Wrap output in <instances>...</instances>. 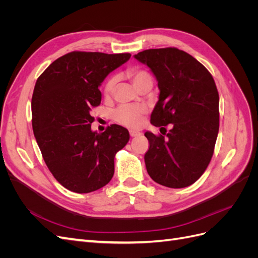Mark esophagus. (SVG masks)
Instances as JSON below:
<instances>
[{
  "label": "esophagus",
  "instance_id": "34e87169",
  "mask_svg": "<svg viewBox=\"0 0 258 258\" xmlns=\"http://www.w3.org/2000/svg\"><path fill=\"white\" fill-rule=\"evenodd\" d=\"M129 134H130V137H131V138H135V137L141 136V132L136 131V130H130V131H129Z\"/></svg>",
  "mask_w": 258,
  "mask_h": 258
}]
</instances>
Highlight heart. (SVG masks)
Masks as SVG:
<instances>
[{"label": "heart", "instance_id": "1", "mask_svg": "<svg viewBox=\"0 0 258 258\" xmlns=\"http://www.w3.org/2000/svg\"><path fill=\"white\" fill-rule=\"evenodd\" d=\"M128 76L134 82L137 88H142L145 85H152L153 86V79L151 74L145 70L134 68L130 69L128 71ZM117 84V76L113 75L108 79L104 85V95L106 97H110L114 92V89ZM147 108L144 105H129L124 104L119 106L114 112V119L129 128H137L142 123L143 116L146 114Z\"/></svg>", "mask_w": 258, "mask_h": 258}]
</instances>
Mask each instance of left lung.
I'll return each instance as SVG.
<instances>
[{
    "label": "left lung",
    "instance_id": "8db88e82",
    "mask_svg": "<svg viewBox=\"0 0 258 258\" xmlns=\"http://www.w3.org/2000/svg\"><path fill=\"white\" fill-rule=\"evenodd\" d=\"M135 58L147 64L158 82L151 123L162 129L172 124L163 136L145 132L147 172L170 188L189 186L204 174L214 153L220 128L215 82L204 64L175 47L143 50Z\"/></svg>",
    "mask_w": 258,
    "mask_h": 258
}]
</instances>
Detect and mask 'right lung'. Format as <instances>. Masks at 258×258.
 Here are the masks:
<instances>
[{"label": "right lung", "instance_id": "add662e5", "mask_svg": "<svg viewBox=\"0 0 258 258\" xmlns=\"http://www.w3.org/2000/svg\"><path fill=\"white\" fill-rule=\"evenodd\" d=\"M131 54L71 51L54 60L33 90L32 127L46 166L74 192H91L114 175V158L129 141V132L111 124L91 131V110L100 105V84Z\"/></svg>", "mask_w": 258, "mask_h": 258}]
</instances>
